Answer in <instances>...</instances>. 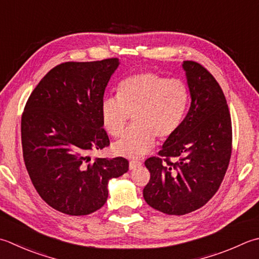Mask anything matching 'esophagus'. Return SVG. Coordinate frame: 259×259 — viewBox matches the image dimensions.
I'll use <instances>...</instances> for the list:
<instances>
[{
	"label": "esophagus",
	"instance_id": "1",
	"mask_svg": "<svg viewBox=\"0 0 259 259\" xmlns=\"http://www.w3.org/2000/svg\"><path fill=\"white\" fill-rule=\"evenodd\" d=\"M139 166H141V161H139V160H130L129 161V168L131 170L138 168Z\"/></svg>",
	"mask_w": 259,
	"mask_h": 259
}]
</instances>
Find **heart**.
<instances>
[{
	"label": "heart",
	"mask_w": 259,
	"mask_h": 259,
	"mask_svg": "<svg viewBox=\"0 0 259 259\" xmlns=\"http://www.w3.org/2000/svg\"><path fill=\"white\" fill-rule=\"evenodd\" d=\"M189 91L183 80L146 72L120 83L116 99H105L101 105V121L106 133L120 138L128 128L130 116L135 128L115 143L116 155L140 158L153 149L156 137L173 136L183 120Z\"/></svg>",
	"instance_id": "1"
}]
</instances>
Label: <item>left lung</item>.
<instances>
[{"mask_svg":"<svg viewBox=\"0 0 259 259\" xmlns=\"http://www.w3.org/2000/svg\"><path fill=\"white\" fill-rule=\"evenodd\" d=\"M183 68L191 94L189 112L158 156L145 161L150 180L144 199L171 215L190 213L212 199L224 181L232 149L231 116L219 83L193 60L183 62Z\"/></svg>","mask_w":259,"mask_h":259,"instance_id":"obj_1","label":"left lung"}]
</instances>
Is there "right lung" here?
Listing matches in <instances>:
<instances>
[{
  "label": "right lung",
  "instance_id": "1",
  "mask_svg": "<svg viewBox=\"0 0 259 259\" xmlns=\"http://www.w3.org/2000/svg\"><path fill=\"white\" fill-rule=\"evenodd\" d=\"M118 58L66 62L44 76L21 118L25 167L34 189L53 209L86 215L108 200V182L129 169L123 157L89 156L110 146L101 105Z\"/></svg>",
  "mask_w": 259,
  "mask_h": 259
}]
</instances>
